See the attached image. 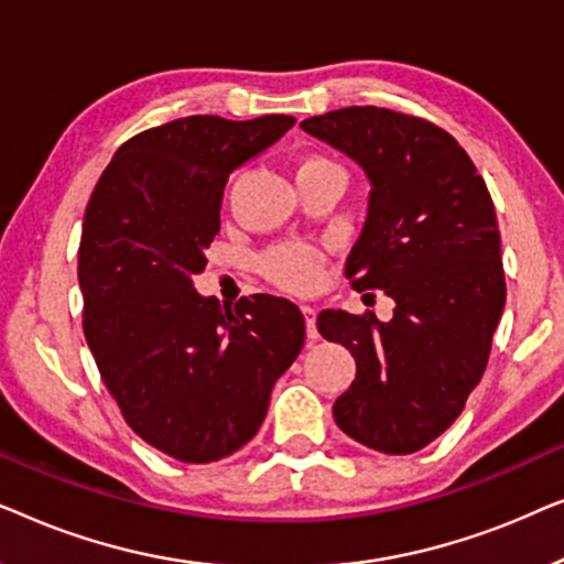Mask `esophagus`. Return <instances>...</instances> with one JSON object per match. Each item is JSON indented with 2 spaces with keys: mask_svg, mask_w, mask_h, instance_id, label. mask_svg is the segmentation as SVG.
Wrapping results in <instances>:
<instances>
[{
  "mask_svg": "<svg viewBox=\"0 0 564 564\" xmlns=\"http://www.w3.org/2000/svg\"><path fill=\"white\" fill-rule=\"evenodd\" d=\"M300 311H303V315H305V330H307V338H318V328H315V307H311V305H303L300 307Z\"/></svg>",
  "mask_w": 564,
  "mask_h": 564,
  "instance_id": "esophagus-1",
  "label": "esophagus"
}]
</instances>
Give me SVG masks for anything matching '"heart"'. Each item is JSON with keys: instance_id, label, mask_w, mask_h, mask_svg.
Masks as SVG:
<instances>
[{"instance_id": "b5f03b06", "label": "heart", "mask_w": 564, "mask_h": 564, "mask_svg": "<svg viewBox=\"0 0 564 564\" xmlns=\"http://www.w3.org/2000/svg\"><path fill=\"white\" fill-rule=\"evenodd\" d=\"M313 166H334V164L323 156H305L297 164V172H305V169H313ZM323 264H326L323 251L300 241H284V243L269 246V249L257 259L259 272L264 274L269 282L288 292H300V295L315 290V284L321 280Z\"/></svg>"}]
</instances>
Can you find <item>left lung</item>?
<instances>
[{
    "instance_id": "obj_1",
    "label": "left lung",
    "mask_w": 564,
    "mask_h": 564,
    "mask_svg": "<svg viewBox=\"0 0 564 564\" xmlns=\"http://www.w3.org/2000/svg\"><path fill=\"white\" fill-rule=\"evenodd\" d=\"M372 182L346 259L354 290L395 300L392 321L323 311L318 330L357 359L334 403L338 429L369 449L413 454L457 421L488 367L506 305L496 207L444 128L388 107H344L300 122Z\"/></svg>"
}]
</instances>
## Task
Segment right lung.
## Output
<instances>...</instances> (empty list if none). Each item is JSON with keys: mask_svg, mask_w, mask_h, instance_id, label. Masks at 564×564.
I'll return each instance as SVG.
<instances>
[{"mask_svg": "<svg viewBox=\"0 0 564 564\" xmlns=\"http://www.w3.org/2000/svg\"><path fill=\"white\" fill-rule=\"evenodd\" d=\"M295 126L290 115H189L126 141L99 176L79 241L82 326L122 419L169 457L207 465L249 444L303 349L284 297L234 307L192 276L220 230L228 174Z\"/></svg>", "mask_w": 564, "mask_h": 564, "instance_id": "right-lung-1", "label": "right lung"}]
</instances>
